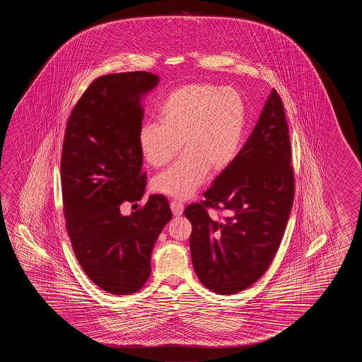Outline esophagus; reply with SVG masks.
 <instances>
[{"label":"esophagus","instance_id":"esophagus-1","mask_svg":"<svg viewBox=\"0 0 362 362\" xmlns=\"http://www.w3.org/2000/svg\"><path fill=\"white\" fill-rule=\"evenodd\" d=\"M170 209H172V212H173L175 216L182 215L184 204L181 202H178V200H172L170 202Z\"/></svg>","mask_w":362,"mask_h":362}]
</instances>
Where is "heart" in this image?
<instances>
[{"label":"heart","instance_id":"1","mask_svg":"<svg viewBox=\"0 0 362 362\" xmlns=\"http://www.w3.org/2000/svg\"><path fill=\"white\" fill-rule=\"evenodd\" d=\"M159 123L147 122L139 131V147L151 167L170 168L158 175L154 189L187 199L206 181L211 168L220 172L235 160L246 129V103L233 88L194 83L177 88L163 100Z\"/></svg>","mask_w":362,"mask_h":362}]
</instances>
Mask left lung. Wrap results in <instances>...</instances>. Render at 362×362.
<instances>
[{
	"instance_id": "obj_1",
	"label": "left lung",
	"mask_w": 362,
	"mask_h": 362,
	"mask_svg": "<svg viewBox=\"0 0 362 362\" xmlns=\"http://www.w3.org/2000/svg\"><path fill=\"white\" fill-rule=\"evenodd\" d=\"M293 190L288 125L273 89L235 160L215 178L202 203L185 209L192 225V267L203 285L231 295L262 277L284 237ZM208 206L230 216L212 219Z\"/></svg>"
}]
</instances>
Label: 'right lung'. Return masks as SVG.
<instances>
[{"mask_svg": "<svg viewBox=\"0 0 362 362\" xmlns=\"http://www.w3.org/2000/svg\"><path fill=\"white\" fill-rule=\"evenodd\" d=\"M158 84L159 76L142 71L98 77L72 110L64 133L66 229L86 276L114 295H129L145 285L155 242L172 218L168 200L159 194L129 216L120 212L124 202L145 195L141 102Z\"/></svg>", "mask_w": 362, "mask_h": 362, "instance_id": "add662e5", "label": "right lung"}]
</instances>
